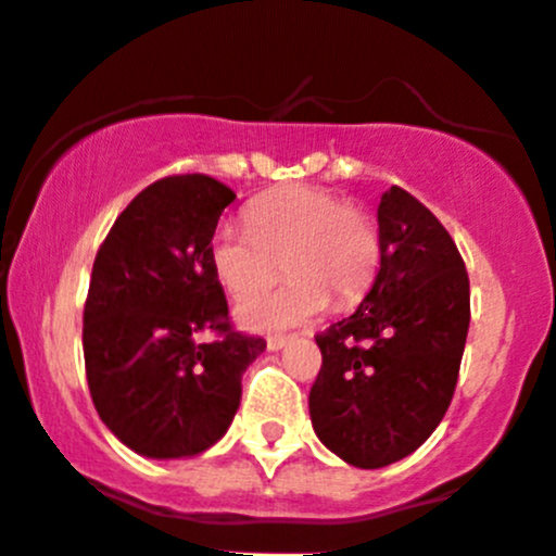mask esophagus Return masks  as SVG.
I'll use <instances>...</instances> for the list:
<instances>
[{
	"instance_id": "1",
	"label": "esophagus",
	"mask_w": 556,
	"mask_h": 556,
	"mask_svg": "<svg viewBox=\"0 0 556 556\" xmlns=\"http://www.w3.org/2000/svg\"><path fill=\"white\" fill-rule=\"evenodd\" d=\"M290 341H293V336H268L266 344H268V350H271V352H279V350H285Z\"/></svg>"
}]
</instances>
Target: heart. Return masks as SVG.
I'll return each mask as SVG.
<instances>
[{
    "label": "heart",
    "mask_w": 556,
    "mask_h": 556,
    "mask_svg": "<svg viewBox=\"0 0 556 556\" xmlns=\"http://www.w3.org/2000/svg\"><path fill=\"white\" fill-rule=\"evenodd\" d=\"M250 228L212 233L210 263L237 301L265 289L286 261L294 277L277 294L239 304L250 328L295 325L333 306L357 304L379 266V233L366 212L312 185H285L247 210Z\"/></svg>",
    "instance_id": "b5f03b06"
}]
</instances>
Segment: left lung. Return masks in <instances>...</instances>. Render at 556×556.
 I'll list each match as a JSON object with an SVG mask.
<instances>
[{
    "mask_svg": "<svg viewBox=\"0 0 556 556\" xmlns=\"http://www.w3.org/2000/svg\"><path fill=\"white\" fill-rule=\"evenodd\" d=\"M377 220V279L355 314L317 333L309 392L314 433L355 468L397 463L439 428L470 323L468 271L439 217L392 185Z\"/></svg>",
    "mask_w": 556,
    "mask_h": 556,
    "instance_id": "obj_1",
    "label": "left lung"
}]
</instances>
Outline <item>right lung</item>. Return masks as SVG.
I'll use <instances>...</instances> for the list:
<instances>
[{"mask_svg": "<svg viewBox=\"0 0 556 556\" xmlns=\"http://www.w3.org/2000/svg\"><path fill=\"white\" fill-rule=\"evenodd\" d=\"M237 199L206 174L148 185L99 247L83 312L93 406L128 450L193 457L226 435L242 374L266 350L228 319L210 242ZM201 332L216 339L201 345Z\"/></svg>", "mask_w": 556, "mask_h": 556, "instance_id": "right-lung-1", "label": "right lung"}]
</instances>
